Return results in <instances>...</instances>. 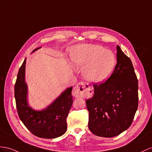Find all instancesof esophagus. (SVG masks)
<instances>
[{"label":"esophagus","mask_w":152,"mask_h":152,"mask_svg":"<svg viewBox=\"0 0 152 152\" xmlns=\"http://www.w3.org/2000/svg\"><path fill=\"white\" fill-rule=\"evenodd\" d=\"M73 92L76 96L84 98V97L91 96L92 94V91L88 84L83 82H79L74 88Z\"/></svg>","instance_id":"34e87169"}]
</instances>
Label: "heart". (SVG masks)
Wrapping results in <instances>:
<instances>
[{"instance_id":"1","label":"heart","mask_w":152,"mask_h":152,"mask_svg":"<svg viewBox=\"0 0 152 152\" xmlns=\"http://www.w3.org/2000/svg\"><path fill=\"white\" fill-rule=\"evenodd\" d=\"M73 65L83 69V76L87 81L99 83L106 80L113 72L116 64L115 54L104 47L83 44L71 50Z\"/></svg>"}]
</instances>
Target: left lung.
I'll return each instance as SVG.
<instances>
[{"mask_svg":"<svg viewBox=\"0 0 152 152\" xmlns=\"http://www.w3.org/2000/svg\"><path fill=\"white\" fill-rule=\"evenodd\" d=\"M117 64L105 82L94 85L86 100L88 128L96 135L113 137L129 128L138 107V80L132 61L119 45Z\"/></svg>","mask_w":152,"mask_h":152,"instance_id":"obj_1","label":"left lung"}]
</instances>
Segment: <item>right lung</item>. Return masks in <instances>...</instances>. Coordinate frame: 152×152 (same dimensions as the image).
Segmentation results:
<instances>
[{
    "label": "right lung",
    "mask_w": 152,
    "mask_h": 152,
    "mask_svg": "<svg viewBox=\"0 0 152 152\" xmlns=\"http://www.w3.org/2000/svg\"><path fill=\"white\" fill-rule=\"evenodd\" d=\"M40 48L41 47L34 49L32 53ZM26 64V58L19 69L15 85V98L19 118L26 127L38 137L54 139L60 137L67 129L66 118L73 103L72 87L66 88L45 108L34 110L29 105Z\"/></svg>",
    "instance_id": "1"
}]
</instances>
